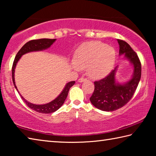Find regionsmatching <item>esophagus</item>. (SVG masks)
Returning a JSON list of instances; mask_svg holds the SVG:
<instances>
[{"label": "esophagus", "instance_id": "esophagus-1", "mask_svg": "<svg viewBox=\"0 0 156 156\" xmlns=\"http://www.w3.org/2000/svg\"><path fill=\"white\" fill-rule=\"evenodd\" d=\"M87 80V79L86 78H84V77H81V78H80L79 79V80H78V81L79 82H83V81H86Z\"/></svg>", "mask_w": 156, "mask_h": 156}]
</instances>
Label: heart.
<instances>
[{"label":"heart","instance_id":"b5f03b06","mask_svg":"<svg viewBox=\"0 0 156 156\" xmlns=\"http://www.w3.org/2000/svg\"><path fill=\"white\" fill-rule=\"evenodd\" d=\"M115 60L114 48L99 41H91L82 44L78 48L72 66L76 70L88 68L90 76L100 79L110 72Z\"/></svg>","mask_w":156,"mask_h":156}]
</instances>
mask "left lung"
Returning <instances> with one entry per match:
<instances>
[{
    "mask_svg": "<svg viewBox=\"0 0 156 156\" xmlns=\"http://www.w3.org/2000/svg\"><path fill=\"white\" fill-rule=\"evenodd\" d=\"M119 44V55H125L133 66L132 78L124 84L116 82V68L105 78L94 81V90L90 102L94 107L103 111L112 112L123 107L133 96L141 77V63L138 55L128 44L117 40Z\"/></svg>",
    "mask_w": 156,
    "mask_h": 156,
    "instance_id": "left-lung-1",
    "label": "left lung"
}]
</instances>
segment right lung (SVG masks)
Here are the masks:
<instances>
[{
	"instance_id": "right-lung-1",
	"label": "right lung",
	"mask_w": 156,
	"mask_h": 156,
	"mask_svg": "<svg viewBox=\"0 0 156 156\" xmlns=\"http://www.w3.org/2000/svg\"><path fill=\"white\" fill-rule=\"evenodd\" d=\"M55 40L56 39H46V38L39 39V40H33L29 41L28 42H27L25 44H24L23 47L20 49V51L18 52V53L16 54L14 61H13V66H12V80H13V85H14L16 90L18 92V90L15 83L14 72H15L16 66L17 64L18 60L20 59L22 55H23L26 54L27 53H29V52L44 50V49H46L50 47ZM75 81H73L66 83V85L65 88L61 92V94H60L55 99L52 101L50 103H46V104H44V105L33 104V103H29L27 101L26 99H24V98L22 97V95H20V97L24 101V102L26 103V105L28 106L29 108L32 109L33 110L37 112H40V113H42V114H51L58 110V109L63 105V103H64L65 100L68 96V91H69V90L71 87L75 84Z\"/></svg>"
}]
</instances>
